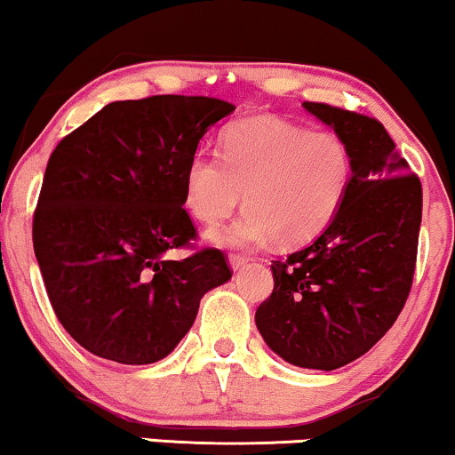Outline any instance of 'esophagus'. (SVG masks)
I'll use <instances>...</instances> for the list:
<instances>
[{
	"label": "esophagus",
	"instance_id": "esophagus-1",
	"mask_svg": "<svg viewBox=\"0 0 455 455\" xmlns=\"http://www.w3.org/2000/svg\"><path fill=\"white\" fill-rule=\"evenodd\" d=\"M247 258L245 256H239V254H231L228 256V264H231L233 270H241L243 267H247Z\"/></svg>",
	"mask_w": 455,
	"mask_h": 455
}]
</instances>
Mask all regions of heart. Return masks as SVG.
<instances>
[{
  "label": "heart",
  "mask_w": 455,
  "mask_h": 455,
  "mask_svg": "<svg viewBox=\"0 0 455 455\" xmlns=\"http://www.w3.org/2000/svg\"><path fill=\"white\" fill-rule=\"evenodd\" d=\"M350 155L333 132H307L283 119L258 115L228 125L220 159L195 153L185 172V204L204 224L237 208V220L210 231L214 243L302 245L333 220L347 193Z\"/></svg>",
  "instance_id": "1"
}]
</instances>
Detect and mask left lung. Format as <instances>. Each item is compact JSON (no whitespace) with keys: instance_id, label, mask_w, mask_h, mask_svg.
<instances>
[{"instance_id":"left-lung-1","label":"left lung","mask_w":455,"mask_h":455,"mask_svg":"<svg viewBox=\"0 0 455 455\" xmlns=\"http://www.w3.org/2000/svg\"><path fill=\"white\" fill-rule=\"evenodd\" d=\"M302 107L344 140L350 180L325 231L270 264L275 287L256 310V327L287 363L331 371L365 355L403 308L422 185L378 119L323 102Z\"/></svg>"}]
</instances>
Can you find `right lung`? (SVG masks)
I'll return each mask as SVG.
<instances>
[{
    "instance_id": "add662e5",
    "label": "right lung",
    "mask_w": 455,
    "mask_h": 455,
    "mask_svg": "<svg viewBox=\"0 0 455 455\" xmlns=\"http://www.w3.org/2000/svg\"><path fill=\"white\" fill-rule=\"evenodd\" d=\"M233 111L208 96L117 100L50 155L33 247L56 317L92 355L164 359L201 298L231 279L220 250L165 254L197 237L182 208L185 172L205 132Z\"/></svg>"
}]
</instances>
